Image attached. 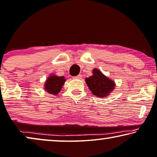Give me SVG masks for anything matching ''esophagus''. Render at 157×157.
I'll use <instances>...</instances> for the list:
<instances>
[{
	"label": "esophagus",
	"instance_id": "obj_1",
	"mask_svg": "<svg viewBox=\"0 0 157 157\" xmlns=\"http://www.w3.org/2000/svg\"><path fill=\"white\" fill-rule=\"evenodd\" d=\"M82 78V75H78V76H75V77H73V79H81Z\"/></svg>",
	"mask_w": 157,
	"mask_h": 157
}]
</instances>
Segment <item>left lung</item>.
Here are the masks:
<instances>
[{"label":"left lung","instance_id":"obj_1","mask_svg":"<svg viewBox=\"0 0 157 157\" xmlns=\"http://www.w3.org/2000/svg\"><path fill=\"white\" fill-rule=\"evenodd\" d=\"M85 82L93 94L99 98L108 97L116 86V83L113 79L104 75L97 68L93 70L92 75L86 78Z\"/></svg>","mask_w":157,"mask_h":157}]
</instances>
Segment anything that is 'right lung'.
Returning <instances> with one entry per match:
<instances>
[{
    "mask_svg": "<svg viewBox=\"0 0 157 157\" xmlns=\"http://www.w3.org/2000/svg\"><path fill=\"white\" fill-rule=\"evenodd\" d=\"M66 81L64 76H57L51 74L46 79L44 84V90L51 94L57 95L60 92L63 86Z\"/></svg>",
    "mask_w": 157,
    "mask_h": 157,
    "instance_id": "obj_1",
    "label": "right lung"
}]
</instances>
